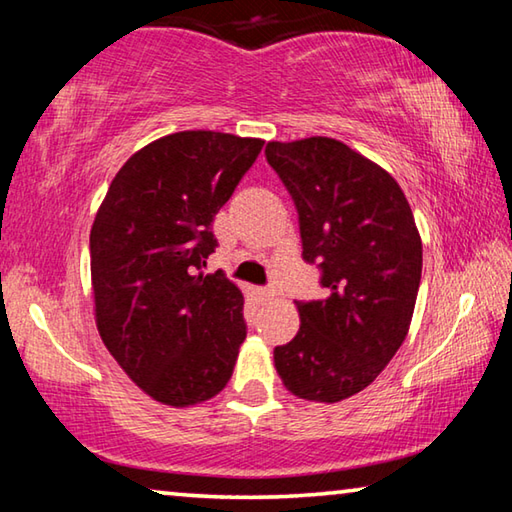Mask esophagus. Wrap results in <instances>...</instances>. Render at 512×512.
<instances>
[{
  "label": "esophagus",
  "mask_w": 512,
  "mask_h": 512,
  "mask_svg": "<svg viewBox=\"0 0 512 512\" xmlns=\"http://www.w3.org/2000/svg\"><path fill=\"white\" fill-rule=\"evenodd\" d=\"M275 296H277V293H275V289H273V287H268V289H259V291H257V298L262 300V302H271V300H275Z\"/></svg>",
  "instance_id": "obj_1"
}]
</instances>
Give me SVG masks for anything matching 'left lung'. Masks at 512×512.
<instances>
[{
	"label": "left lung",
	"mask_w": 512,
	"mask_h": 512,
	"mask_svg": "<svg viewBox=\"0 0 512 512\" xmlns=\"http://www.w3.org/2000/svg\"><path fill=\"white\" fill-rule=\"evenodd\" d=\"M266 160L296 203L302 257L323 300L296 302L300 329L273 352L284 388L334 404L377 379L409 334L422 239L397 180L332 137L268 142Z\"/></svg>",
	"instance_id": "left-lung-1"
}]
</instances>
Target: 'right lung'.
<instances>
[{
    "label": "right lung",
    "instance_id": "obj_1",
    "mask_svg": "<svg viewBox=\"0 0 512 512\" xmlns=\"http://www.w3.org/2000/svg\"><path fill=\"white\" fill-rule=\"evenodd\" d=\"M262 146L216 131L164 135L126 160L94 216V320L121 370L155 402H207L235 370L244 293L201 266L216 246V212Z\"/></svg>",
    "mask_w": 512,
    "mask_h": 512
}]
</instances>
